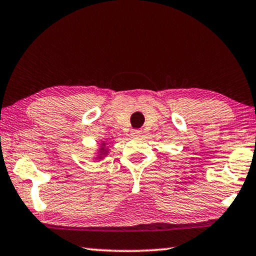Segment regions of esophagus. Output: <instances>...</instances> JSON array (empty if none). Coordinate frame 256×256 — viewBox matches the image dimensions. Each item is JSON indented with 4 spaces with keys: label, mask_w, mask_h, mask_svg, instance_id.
<instances>
[{
    "label": "esophagus",
    "mask_w": 256,
    "mask_h": 256,
    "mask_svg": "<svg viewBox=\"0 0 256 256\" xmlns=\"http://www.w3.org/2000/svg\"><path fill=\"white\" fill-rule=\"evenodd\" d=\"M142 134V130H140V129H132V136H140Z\"/></svg>",
    "instance_id": "1"
}]
</instances>
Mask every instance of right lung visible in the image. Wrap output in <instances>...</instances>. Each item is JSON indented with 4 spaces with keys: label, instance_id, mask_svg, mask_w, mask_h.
Listing matches in <instances>:
<instances>
[{
    "label": "right lung",
    "instance_id": "1",
    "mask_svg": "<svg viewBox=\"0 0 256 256\" xmlns=\"http://www.w3.org/2000/svg\"><path fill=\"white\" fill-rule=\"evenodd\" d=\"M107 152H108V148H106V143L102 142L100 148H99V150H98L97 158H98V159L104 158V157H105V156L107 154Z\"/></svg>",
    "mask_w": 256,
    "mask_h": 256
}]
</instances>
